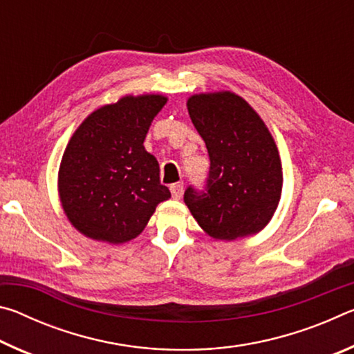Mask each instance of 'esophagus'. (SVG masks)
I'll return each instance as SVG.
<instances>
[{
  "label": "esophagus",
  "mask_w": 354,
  "mask_h": 354,
  "mask_svg": "<svg viewBox=\"0 0 354 354\" xmlns=\"http://www.w3.org/2000/svg\"><path fill=\"white\" fill-rule=\"evenodd\" d=\"M170 190H171V195L175 200H179L183 196V192H184V184L183 183H176V184H171L170 185Z\"/></svg>",
  "instance_id": "34e87169"
}]
</instances>
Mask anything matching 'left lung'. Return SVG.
<instances>
[{"label":"left lung","instance_id":"left-lung-1","mask_svg":"<svg viewBox=\"0 0 354 354\" xmlns=\"http://www.w3.org/2000/svg\"><path fill=\"white\" fill-rule=\"evenodd\" d=\"M189 115L205 140L211 171L207 194L189 187L184 203L217 241L254 236L273 217L283 190V167L273 136L253 107L230 91L195 93Z\"/></svg>","mask_w":354,"mask_h":354}]
</instances>
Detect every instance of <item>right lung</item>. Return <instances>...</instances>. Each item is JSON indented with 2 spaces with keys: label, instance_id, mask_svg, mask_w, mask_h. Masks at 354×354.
Here are the masks:
<instances>
[{
  "label": "right lung",
  "instance_id": "add662e5",
  "mask_svg": "<svg viewBox=\"0 0 354 354\" xmlns=\"http://www.w3.org/2000/svg\"><path fill=\"white\" fill-rule=\"evenodd\" d=\"M167 100L159 93L124 95L93 111L70 137L57 192L64 214L82 236L127 243L171 196L159 181L158 159L143 147Z\"/></svg>",
  "mask_w": 354,
  "mask_h": 354
}]
</instances>
